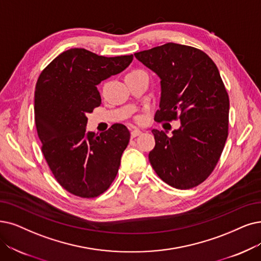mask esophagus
<instances>
[{"instance_id":"1","label":"esophagus","mask_w":261,"mask_h":261,"mask_svg":"<svg viewBox=\"0 0 261 261\" xmlns=\"http://www.w3.org/2000/svg\"><path fill=\"white\" fill-rule=\"evenodd\" d=\"M141 134H142L141 130H139V129H134V130L130 132V136H132V138H135V137L139 136V135H141Z\"/></svg>"}]
</instances>
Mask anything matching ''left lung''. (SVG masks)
Listing matches in <instances>:
<instances>
[{"mask_svg":"<svg viewBox=\"0 0 261 261\" xmlns=\"http://www.w3.org/2000/svg\"><path fill=\"white\" fill-rule=\"evenodd\" d=\"M161 79L158 122L180 119L167 136L152 129L155 147L149 161L160 178L189 190L211 174L228 136L229 97L214 62L203 51L168 43L134 55Z\"/></svg>","mask_w":261,"mask_h":261,"instance_id":"obj_1","label":"left lung"}]
</instances>
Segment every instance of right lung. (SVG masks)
Here are the masks:
<instances>
[{
    "label": "right lung",
    "instance_id": "obj_1",
    "mask_svg": "<svg viewBox=\"0 0 261 261\" xmlns=\"http://www.w3.org/2000/svg\"><path fill=\"white\" fill-rule=\"evenodd\" d=\"M132 61L133 55L107 58L71 48L38 77L34 113L41 151L60 185L76 196H99L118 173L129 130L117 123L96 136L86 129L87 114L101 102L96 86L120 74Z\"/></svg>",
    "mask_w": 261,
    "mask_h": 261
}]
</instances>
